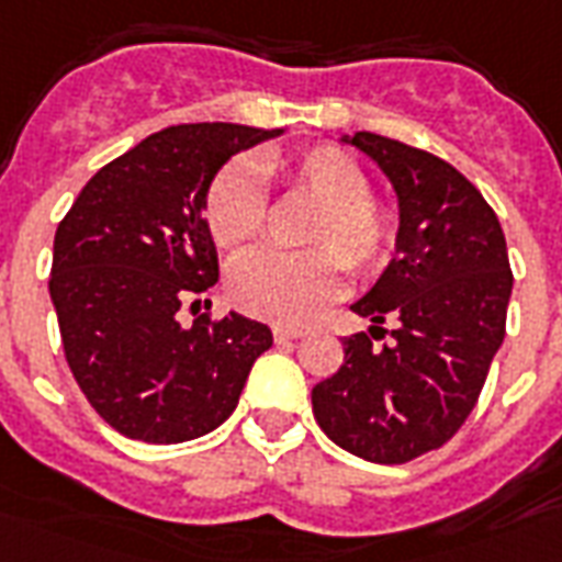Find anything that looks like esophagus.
I'll return each mask as SVG.
<instances>
[{
  "label": "esophagus",
  "instance_id": "1",
  "mask_svg": "<svg viewBox=\"0 0 562 562\" xmlns=\"http://www.w3.org/2000/svg\"><path fill=\"white\" fill-rule=\"evenodd\" d=\"M272 335H276L278 344H286V341H296V338H302V329H286V326H276V329H272Z\"/></svg>",
  "mask_w": 562,
  "mask_h": 562
}]
</instances>
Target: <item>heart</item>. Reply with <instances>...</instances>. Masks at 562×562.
Masks as SVG:
<instances>
[{"instance_id":"b5f03b06","label":"heart","mask_w":562,"mask_h":562,"mask_svg":"<svg viewBox=\"0 0 562 562\" xmlns=\"http://www.w3.org/2000/svg\"><path fill=\"white\" fill-rule=\"evenodd\" d=\"M257 170L286 194L314 203L302 231V245L311 251L239 257L227 272L236 308L278 326H299L341 293L344 263L356 276H376L392 260L398 218L383 200L368 194L366 167L347 151L335 146L296 155L266 151ZM203 221L221 248H241L263 233L266 196L245 164H227L209 182Z\"/></svg>"}]
</instances>
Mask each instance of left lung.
<instances>
[{
	"instance_id": "obj_1",
	"label": "left lung",
	"mask_w": 562,
	"mask_h": 562,
	"mask_svg": "<svg viewBox=\"0 0 562 562\" xmlns=\"http://www.w3.org/2000/svg\"><path fill=\"white\" fill-rule=\"evenodd\" d=\"M398 194L395 257L353 311L371 329L344 338V366L311 389L331 443L374 464L440 449L464 425L506 335L512 269L494 209L452 164L371 131L341 137ZM396 323L389 345L373 341Z\"/></svg>"
}]
</instances>
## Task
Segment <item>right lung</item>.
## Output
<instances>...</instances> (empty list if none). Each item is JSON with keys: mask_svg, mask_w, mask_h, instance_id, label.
Here are the masks:
<instances>
[{"mask_svg": "<svg viewBox=\"0 0 562 562\" xmlns=\"http://www.w3.org/2000/svg\"><path fill=\"white\" fill-rule=\"evenodd\" d=\"M278 134L233 122L158 131L101 167L56 227L50 299L65 359L98 416L131 440L215 431L272 347L269 326L236 311L191 326L176 314L218 281L209 182L236 151Z\"/></svg>", "mask_w": 562, "mask_h": 562, "instance_id": "1", "label": "right lung"}]
</instances>
